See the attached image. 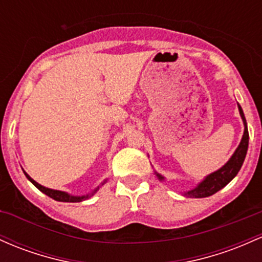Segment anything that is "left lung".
Segmentation results:
<instances>
[{"instance_id":"8db88e82","label":"left lung","mask_w":262,"mask_h":262,"mask_svg":"<svg viewBox=\"0 0 262 262\" xmlns=\"http://www.w3.org/2000/svg\"><path fill=\"white\" fill-rule=\"evenodd\" d=\"M238 105V112H240V116L243 118L244 125H245V130H244V136L243 139H241L240 145L237 146V149L235 150V153L232 154V157L230 158V160L223 168H220L219 170L215 171L210 175L205 178V179L201 182L199 185L196 186L192 190L185 192V195L191 198H206L210 196V195L215 194L223 189L224 186L228 185V184L236 177V174L238 173V170L241 169V165H243L244 160H245L246 157V151H248V146H249V130H248V124H246V119L245 116H244V112L241 109L240 104ZM158 178L160 180H164V178L162 175L157 174Z\"/></svg>"}]
</instances>
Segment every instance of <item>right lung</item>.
<instances>
[{
  "instance_id": "right-lung-1",
  "label": "right lung",
  "mask_w": 262,
  "mask_h": 262,
  "mask_svg": "<svg viewBox=\"0 0 262 262\" xmlns=\"http://www.w3.org/2000/svg\"><path fill=\"white\" fill-rule=\"evenodd\" d=\"M24 173H25V171H24ZM25 175H26V177H27V179L30 180V182L32 183L37 189H38V190H41L42 192H45L46 195H48V196L52 198V199H54V200H57V201H64V203H79V201H82V200H84V199H88L89 196H92V195H93L94 192H96L99 189V186L97 189H94V191L92 192L91 195H83V196H73V195L67 194V192H64V191L53 190V189L45 188V186H42L41 184L34 182L32 178H31L27 173H25ZM103 184H104V183H103Z\"/></svg>"
}]
</instances>
